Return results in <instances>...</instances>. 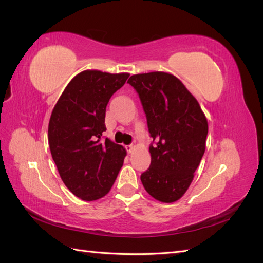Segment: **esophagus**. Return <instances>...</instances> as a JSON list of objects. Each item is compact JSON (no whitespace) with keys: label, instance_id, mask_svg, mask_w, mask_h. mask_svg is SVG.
I'll list each match as a JSON object with an SVG mask.
<instances>
[{"label":"esophagus","instance_id":"1","mask_svg":"<svg viewBox=\"0 0 263 263\" xmlns=\"http://www.w3.org/2000/svg\"><path fill=\"white\" fill-rule=\"evenodd\" d=\"M125 148H126V150H127V153L128 154H132L133 151H134V149H135V147L133 146V145H128V146H125Z\"/></svg>","mask_w":263,"mask_h":263}]
</instances>
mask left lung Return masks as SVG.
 I'll use <instances>...</instances> for the list:
<instances>
[{
	"mask_svg": "<svg viewBox=\"0 0 263 263\" xmlns=\"http://www.w3.org/2000/svg\"><path fill=\"white\" fill-rule=\"evenodd\" d=\"M139 95L147 117L151 163L140 176L145 190L162 203L186 192L205 153L209 124L196 99L177 77L156 72L127 81Z\"/></svg>",
	"mask_w": 263,
	"mask_h": 263,
	"instance_id": "8db88e82",
	"label": "left lung"
}]
</instances>
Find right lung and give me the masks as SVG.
Instances as JSON below:
<instances>
[{"label":"right lung","instance_id":"add662e5","mask_svg":"<svg viewBox=\"0 0 263 263\" xmlns=\"http://www.w3.org/2000/svg\"><path fill=\"white\" fill-rule=\"evenodd\" d=\"M128 73L85 70L66 86L54 105L48 141L61 180L76 196L95 201L113 186L127 153L108 138L105 112L110 97L125 84Z\"/></svg>","mask_w":263,"mask_h":263}]
</instances>
